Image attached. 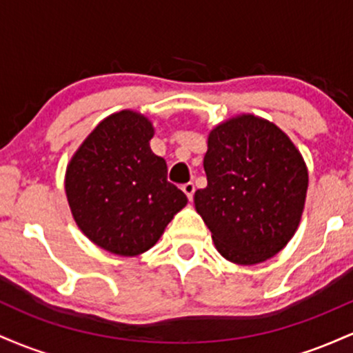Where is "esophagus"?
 I'll return each mask as SVG.
<instances>
[{
  "label": "esophagus",
  "mask_w": 353,
  "mask_h": 353,
  "mask_svg": "<svg viewBox=\"0 0 353 353\" xmlns=\"http://www.w3.org/2000/svg\"><path fill=\"white\" fill-rule=\"evenodd\" d=\"M182 190H184V194H185V196H188V199L192 201L194 192H196V185H194L192 182H188V184L182 185Z\"/></svg>",
  "instance_id": "obj_1"
}]
</instances>
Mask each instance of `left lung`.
Returning <instances> with one entry per match:
<instances>
[{
  "instance_id": "left-lung-1",
  "label": "left lung",
  "mask_w": 353,
  "mask_h": 353,
  "mask_svg": "<svg viewBox=\"0 0 353 353\" xmlns=\"http://www.w3.org/2000/svg\"><path fill=\"white\" fill-rule=\"evenodd\" d=\"M208 188L194 205L217 252L239 265L261 264L289 244L301 224L309 171L279 125L237 114L208 136Z\"/></svg>"
}]
</instances>
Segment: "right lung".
Wrapping results in <instances>:
<instances>
[{
  "label": "right lung",
  "instance_id": "right-lung-1",
  "mask_svg": "<svg viewBox=\"0 0 353 353\" xmlns=\"http://www.w3.org/2000/svg\"><path fill=\"white\" fill-rule=\"evenodd\" d=\"M149 117L123 109L104 117L72 154L64 190L72 219L92 244L134 257L159 241L188 197L168 182L151 151Z\"/></svg>",
  "mask_w": 353,
  "mask_h": 353
}]
</instances>
